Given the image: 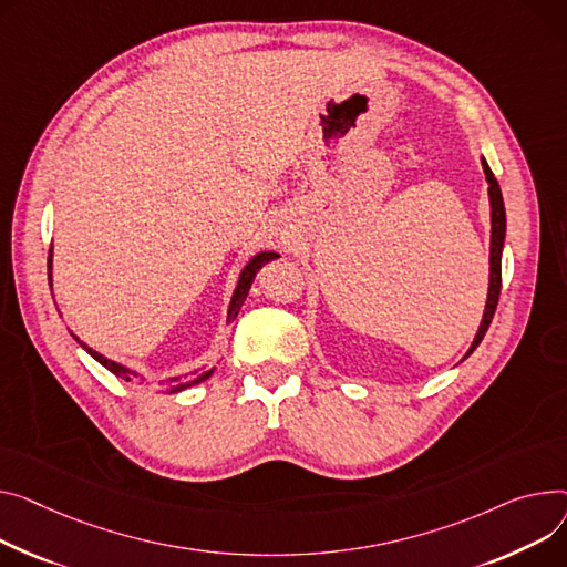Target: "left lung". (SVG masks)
<instances>
[{
    "label": "left lung",
    "mask_w": 567,
    "mask_h": 567,
    "mask_svg": "<svg viewBox=\"0 0 567 567\" xmlns=\"http://www.w3.org/2000/svg\"><path fill=\"white\" fill-rule=\"evenodd\" d=\"M483 173L487 179V196H489V223H493V230H489V285H487V300H485V312L481 319V326L476 330L474 342L465 358L472 355V351L481 344L483 334L489 328V321L495 317L497 303H499V291H502V250H504V239H506V209H504V198H502V188L499 182L495 179L493 171H489L487 162L481 157ZM463 358V360H465Z\"/></svg>",
    "instance_id": "obj_1"
}]
</instances>
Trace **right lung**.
Here are the masks:
<instances>
[{
    "label": "right lung",
    "mask_w": 567,
    "mask_h": 567,
    "mask_svg": "<svg viewBox=\"0 0 567 567\" xmlns=\"http://www.w3.org/2000/svg\"><path fill=\"white\" fill-rule=\"evenodd\" d=\"M276 257H280L278 252H274V250H264V252H257L246 267H244V271H241V276H239V282H237V289H235V293H233V300H230V308H228V321H235L237 319V315H239V310H241V306H244V300H246V296H248V289H250V285H252V280H255V276H257V271L264 267V264H269L271 259H276ZM48 269H50V287H52V246H50V257H48ZM74 337V334H72ZM78 339V342L82 344V349H86L102 367H106L111 373H116V375H121V379H125V381H132L134 375H138L136 371H132V369H127V367H123V364H118V362H113V360H109V358H104V355H100L97 351H93L91 347H86L80 337H74ZM196 373V371H194ZM214 373V369H209V371H205V373H200V375H196L194 381H186V383H182V375H175V379H168V381H164V385L168 388V392H182V390H186V388H192V385H198V383H203V381H207L209 375Z\"/></svg>",
    "instance_id": "obj_1"
}]
</instances>
